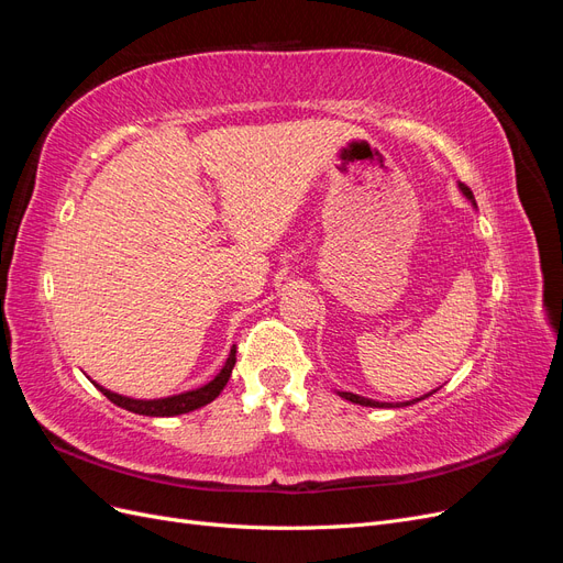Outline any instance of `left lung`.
Wrapping results in <instances>:
<instances>
[{
    "mask_svg": "<svg viewBox=\"0 0 563 563\" xmlns=\"http://www.w3.org/2000/svg\"><path fill=\"white\" fill-rule=\"evenodd\" d=\"M457 190L463 192L465 199H470L472 207L476 209V199H474L470 187L463 185V183H457ZM434 391H437V389L428 391V395H422V397H416V399H411V401H378V399H368V397H362V395H354V391H338V395L343 397V399H347V401H352V404H360V406H371V408H404V406H411V404H416V401H422V399L432 397Z\"/></svg>",
    "mask_w": 563,
    "mask_h": 563,
    "instance_id": "8db88e82",
    "label": "left lung"
}]
</instances>
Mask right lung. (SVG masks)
Returning a JSON list of instances; mask_svg holds the SVG:
<instances>
[{
  "label": "right lung",
  "instance_id": "right-lung-1",
  "mask_svg": "<svg viewBox=\"0 0 563 563\" xmlns=\"http://www.w3.org/2000/svg\"><path fill=\"white\" fill-rule=\"evenodd\" d=\"M234 362H236V345L230 347V354L228 360L223 364V368H220L216 376L201 387H195V389H187V391H180V395H172V397H162V399H133V397H124V395H117V391L112 389H106L103 385H98L96 380H91L103 395L117 404L126 408V411L131 413H139V416H150V418H172V416H183V413H190V411H197V408L211 404L220 391H223V387L228 385L230 376H232V368H234Z\"/></svg>",
  "mask_w": 563,
  "mask_h": 563
}]
</instances>
